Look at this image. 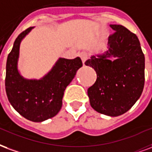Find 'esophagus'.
<instances>
[{"label": "esophagus", "instance_id": "esophagus-1", "mask_svg": "<svg viewBox=\"0 0 152 152\" xmlns=\"http://www.w3.org/2000/svg\"><path fill=\"white\" fill-rule=\"evenodd\" d=\"M80 57H81V59H82V61H83V65H84V63H85V61H86L87 59V53H80Z\"/></svg>", "mask_w": 152, "mask_h": 152}]
</instances>
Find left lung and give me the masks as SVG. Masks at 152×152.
<instances>
[{
	"label": "left lung",
	"instance_id": "1",
	"mask_svg": "<svg viewBox=\"0 0 152 152\" xmlns=\"http://www.w3.org/2000/svg\"><path fill=\"white\" fill-rule=\"evenodd\" d=\"M108 37V50L85 62L97 78L87 90L96 112L117 117L132 108L141 96L145 82V57L137 35L121 25Z\"/></svg>",
	"mask_w": 152,
	"mask_h": 152
}]
</instances>
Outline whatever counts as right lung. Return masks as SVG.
<instances>
[{"mask_svg": "<svg viewBox=\"0 0 152 152\" xmlns=\"http://www.w3.org/2000/svg\"><path fill=\"white\" fill-rule=\"evenodd\" d=\"M33 28L25 30L14 41L7 57L5 84L8 99L14 109L27 120L41 122L59 113L65 88L83 66V62L80 57L59 58L41 79L24 78L18 69L20 44Z\"/></svg>", "mask_w": 152, "mask_h": 152, "instance_id": "1", "label": "right lung"}]
</instances>
